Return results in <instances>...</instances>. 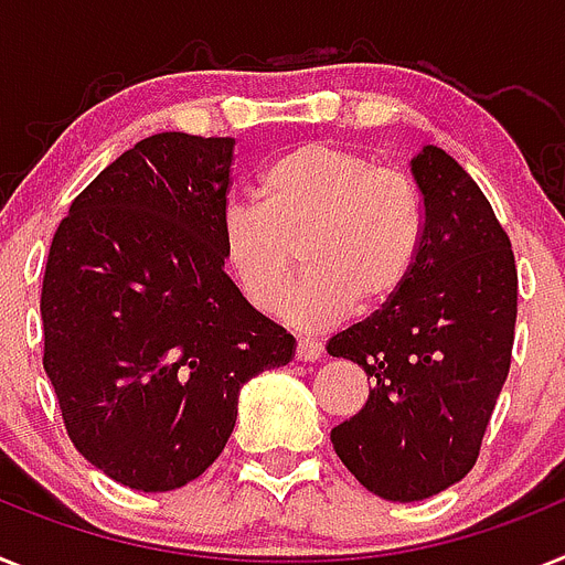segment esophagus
<instances>
[{"label":"esophagus","instance_id":"esophagus-1","mask_svg":"<svg viewBox=\"0 0 565 565\" xmlns=\"http://www.w3.org/2000/svg\"><path fill=\"white\" fill-rule=\"evenodd\" d=\"M322 356V345L315 340H300L297 342V360L300 363H315V360H320Z\"/></svg>","mask_w":565,"mask_h":565}]
</instances>
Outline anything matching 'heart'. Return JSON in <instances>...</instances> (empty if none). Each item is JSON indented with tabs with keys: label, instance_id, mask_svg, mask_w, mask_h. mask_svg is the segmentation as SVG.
<instances>
[{
	"label": "heart",
	"instance_id": "obj_1",
	"mask_svg": "<svg viewBox=\"0 0 565 565\" xmlns=\"http://www.w3.org/2000/svg\"><path fill=\"white\" fill-rule=\"evenodd\" d=\"M423 243V202L408 177L334 142H306L259 173L257 205L231 202L223 254L245 300L274 311L300 248L302 282L286 317L326 329L374 311L406 286Z\"/></svg>",
	"mask_w": 565,
	"mask_h": 565
}]
</instances>
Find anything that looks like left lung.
<instances>
[{
  "instance_id": "left-lung-1",
  "label": "left lung",
  "mask_w": 565,
  "mask_h": 565,
  "mask_svg": "<svg viewBox=\"0 0 565 565\" xmlns=\"http://www.w3.org/2000/svg\"><path fill=\"white\" fill-rule=\"evenodd\" d=\"M423 243L406 286L329 354L371 377L365 406L331 428L345 469L383 500L460 483L512 365L518 268L509 234L469 173L437 145L412 157Z\"/></svg>"
}]
</instances>
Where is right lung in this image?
<instances>
[{
	"label": "right lung",
	"mask_w": 565,
	"mask_h": 565,
	"mask_svg": "<svg viewBox=\"0 0 565 565\" xmlns=\"http://www.w3.org/2000/svg\"><path fill=\"white\" fill-rule=\"evenodd\" d=\"M231 162V137L153 134L53 234L42 363L76 451L128 489L196 480L234 431L239 388L297 349L225 274Z\"/></svg>",
	"instance_id": "add662e5"
}]
</instances>
